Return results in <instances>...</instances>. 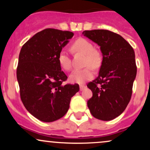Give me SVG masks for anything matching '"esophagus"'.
Wrapping results in <instances>:
<instances>
[{
	"label": "esophagus",
	"mask_w": 150,
	"mask_h": 150,
	"mask_svg": "<svg viewBox=\"0 0 150 150\" xmlns=\"http://www.w3.org/2000/svg\"><path fill=\"white\" fill-rule=\"evenodd\" d=\"M85 88H86V85H80V91H82L84 89H85Z\"/></svg>",
	"instance_id": "obj_1"
}]
</instances>
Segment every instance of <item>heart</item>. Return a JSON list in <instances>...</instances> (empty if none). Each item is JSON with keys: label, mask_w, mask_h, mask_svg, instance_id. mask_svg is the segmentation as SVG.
Masks as SVG:
<instances>
[{"label": "heart", "mask_w": 150, "mask_h": 150, "mask_svg": "<svg viewBox=\"0 0 150 150\" xmlns=\"http://www.w3.org/2000/svg\"><path fill=\"white\" fill-rule=\"evenodd\" d=\"M74 51L85 55V65H87L83 69L75 70L70 74V80L74 83L82 84L86 81L92 79L94 76V68H99L102 61L101 53L94 49L92 44L87 39L80 38L77 39L72 45ZM58 63L63 70H70L71 69L70 57L65 51H61L58 54Z\"/></svg>", "instance_id": "heart-1"}]
</instances>
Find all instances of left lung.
Segmentation results:
<instances>
[{"mask_svg":"<svg viewBox=\"0 0 150 150\" xmlns=\"http://www.w3.org/2000/svg\"><path fill=\"white\" fill-rule=\"evenodd\" d=\"M82 34L100 46L103 60L99 75L87 87L92 97L87 106L94 118L111 120L128 106L137 74L135 51L119 34L106 30H85Z\"/></svg>","mask_w":150,"mask_h":150,"instance_id":"obj_1","label":"left lung"}]
</instances>
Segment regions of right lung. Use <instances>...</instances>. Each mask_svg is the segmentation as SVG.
Here are the masks:
<instances>
[{"label": "right lung", "mask_w": 150, "mask_h": 150, "mask_svg": "<svg viewBox=\"0 0 150 150\" xmlns=\"http://www.w3.org/2000/svg\"><path fill=\"white\" fill-rule=\"evenodd\" d=\"M73 35L69 31L46 29L20 50L17 68L20 98L26 109L43 122L55 121L64 116L72 97L80 89L77 84L62 85L68 77L58 60Z\"/></svg>", "instance_id": "right-lung-1"}]
</instances>
